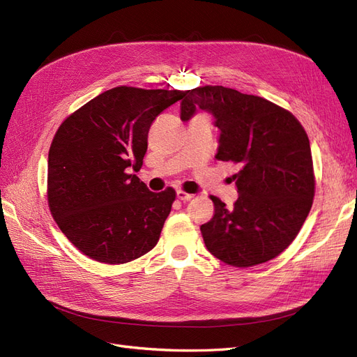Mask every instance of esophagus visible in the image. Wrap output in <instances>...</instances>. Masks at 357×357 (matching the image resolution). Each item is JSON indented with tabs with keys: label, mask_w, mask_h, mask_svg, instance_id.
Here are the masks:
<instances>
[{
	"label": "esophagus",
	"mask_w": 357,
	"mask_h": 357,
	"mask_svg": "<svg viewBox=\"0 0 357 357\" xmlns=\"http://www.w3.org/2000/svg\"><path fill=\"white\" fill-rule=\"evenodd\" d=\"M177 198L183 202H186V201H190L193 198V195H192V193H186L183 190H177Z\"/></svg>",
	"instance_id": "obj_1"
}]
</instances>
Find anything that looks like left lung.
Instances as JSON below:
<instances>
[{
  "mask_svg": "<svg viewBox=\"0 0 357 357\" xmlns=\"http://www.w3.org/2000/svg\"><path fill=\"white\" fill-rule=\"evenodd\" d=\"M213 114L220 129L215 159L232 162L238 199L232 208L218 197L213 219L201 226L208 252L222 262L248 268L284 252L296 238L314 198L310 139L290 112L261 96L223 86L185 93L180 117Z\"/></svg>",
  "mask_w": 357,
  "mask_h": 357,
  "instance_id": "1",
  "label": "left lung"
}]
</instances>
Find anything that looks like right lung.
Masks as SVG:
<instances>
[{"label":"right lung","mask_w":357,"mask_h":357,"mask_svg":"<svg viewBox=\"0 0 357 357\" xmlns=\"http://www.w3.org/2000/svg\"><path fill=\"white\" fill-rule=\"evenodd\" d=\"M183 91L119 86L61 123L47 160V201L63 235L88 257L119 265L158 244L176 190L150 192L143 165L152 122Z\"/></svg>","instance_id":"1"}]
</instances>
